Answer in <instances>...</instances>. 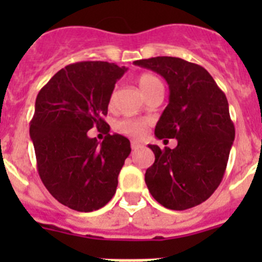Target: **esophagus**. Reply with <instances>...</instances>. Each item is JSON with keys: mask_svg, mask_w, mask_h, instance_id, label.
I'll use <instances>...</instances> for the list:
<instances>
[{"mask_svg": "<svg viewBox=\"0 0 262 262\" xmlns=\"http://www.w3.org/2000/svg\"><path fill=\"white\" fill-rule=\"evenodd\" d=\"M140 147H142V144H140V143L136 142V140H131V148H133L134 151H135V149H139Z\"/></svg>", "mask_w": 262, "mask_h": 262, "instance_id": "obj_1", "label": "esophagus"}]
</instances>
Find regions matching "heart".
<instances>
[{"mask_svg": "<svg viewBox=\"0 0 262 262\" xmlns=\"http://www.w3.org/2000/svg\"><path fill=\"white\" fill-rule=\"evenodd\" d=\"M138 84L142 89L143 94H147L155 85L161 84L159 78L154 75H148L144 73L138 78ZM114 101V96L110 97V103ZM147 128V122L143 119H134V118H124V119L118 120L115 123V129L119 134H123L126 136H131V138H139L145 133Z\"/></svg>", "mask_w": 262, "mask_h": 262, "instance_id": "1", "label": "heart"}]
</instances>
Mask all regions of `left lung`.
Wrapping results in <instances>:
<instances>
[{
	"instance_id": "8db88e82",
	"label": "left lung",
	"mask_w": 262,
	"mask_h": 262,
	"mask_svg": "<svg viewBox=\"0 0 262 262\" xmlns=\"http://www.w3.org/2000/svg\"><path fill=\"white\" fill-rule=\"evenodd\" d=\"M163 76L169 103L155 128L159 139H177V147L160 149L145 172L155 200L170 210L191 209L209 200L226 172L235 139L226 94L203 67L180 57L134 61ZM165 142V140H164Z\"/></svg>"
}]
</instances>
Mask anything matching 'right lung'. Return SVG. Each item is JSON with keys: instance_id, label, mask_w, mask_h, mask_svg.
Here are the masks:
<instances>
[{"instance_id": "right-lung-1", "label": "right lung", "mask_w": 262, "mask_h": 262, "mask_svg": "<svg viewBox=\"0 0 262 262\" xmlns=\"http://www.w3.org/2000/svg\"><path fill=\"white\" fill-rule=\"evenodd\" d=\"M126 68L114 62L80 61L60 69L36 97L30 122L41 182L61 205L81 212L98 210L114 196L118 176L131 152L129 140L110 135L103 117ZM106 133L99 145L87 131Z\"/></svg>"}]
</instances>
